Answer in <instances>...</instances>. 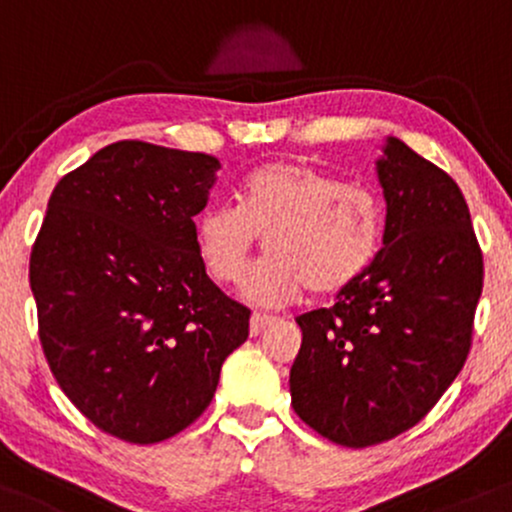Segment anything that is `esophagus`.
Segmentation results:
<instances>
[{
    "label": "esophagus",
    "instance_id": "1",
    "mask_svg": "<svg viewBox=\"0 0 512 512\" xmlns=\"http://www.w3.org/2000/svg\"><path fill=\"white\" fill-rule=\"evenodd\" d=\"M273 324V317H268V314H254L251 317V324H249V331L251 336H258V333L266 331V326Z\"/></svg>",
    "mask_w": 512,
    "mask_h": 512
}]
</instances>
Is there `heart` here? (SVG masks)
I'll return each mask as SVG.
<instances>
[{
    "label": "heart",
    "instance_id": "1",
    "mask_svg": "<svg viewBox=\"0 0 512 512\" xmlns=\"http://www.w3.org/2000/svg\"><path fill=\"white\" fill-rule=\"evenodd\" d=\"M261 239L268 256L246 278L244 297L258 307H287L312 287L317 297L348 290L380 244V205L302 162H268L246 176L239 208L212 205L195 220V249L212 280L237 285Z\"/></svg>",
    "mask_w": 512,
    "mask_h": 512
}]
</instances>
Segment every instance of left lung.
<instances>
[{
	"label": "left lung",
	"instance_id": "8db88e82",
	"mask_svg": "<svg viewBox=\"0 0 512 512\" xmlns=\"http://www.w3.org/2000/svg\"><path fill=\"white\" fill-rule=\"evenodd\" d=\"M382 152L384 246L333 307L297 317L292 406L343 447L380 445L426 418L464 367L484 287L457 183L396 137Z\"/></svg>",
	"mask_w": 512,
	"mask_h": 512
}]
</instances>
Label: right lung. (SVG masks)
Listing matches in <instances>:
<instances>
[{"instance_id":"right-lung-1","label":"right lung","mask_w":512,"mask_h":512,"mask_svg":"<svg viewBox=\"0 0 512 512\" xmlns=\"http://www.w3.org/2000/svg\"><path fill=\"white\" fill-rule=\"evenodd\" d=\"M220 162L123 140L62 176L31 251L38 336L62 392L135 445L210 406L251 312L205 273L193 217Z\"/></svg>"}]
</instances>
